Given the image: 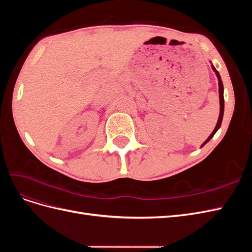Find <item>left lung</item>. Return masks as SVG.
Listing matches in <instances>:
<instances>
[{
  "label": "left lung",
  "mask_w": 252,
  "mask_h": 252,
  "mask_svg": "<svg viewBox=\"0 0 252 252\" xmlns=\"http://www.w3.org/2000/svg\"><path fill=\"white\" fill-rule=\"evenodd\" d=\"M212 69H213V71L216 72V74H217V77H218V80H219V94H220V117H219V120H218V123H217V126H216V128H215V130L212 131V133L209 135V138L206 140L204 143H203V145L201 147H203L204 145L206 144V143H208L209 141H210V139L212 138L213 135H215V133L218 131V129L220 128V124H222V120H223V114H224V94H223V91H224V87H223V83H222V80H220V73L218 72V70L216 69L215 67L212 66Z\"/></svg>",
  "instance_id": "left-lung-1"
}]
</instances>
